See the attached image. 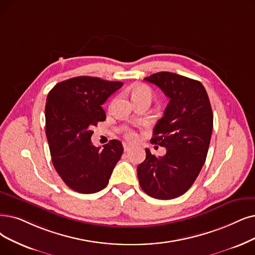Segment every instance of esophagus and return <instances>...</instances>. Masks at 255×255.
<instances>
[{
  "instance_id": "obj_1",
  "label": "esophagus",
  "mask_w": 255,
  "mask_h": 255,
  "mask_svg": "<svg viewBox=\"0 0 255 255\" xmlns=\"http://www.w3.org/2000/svg\"><path fill=\"white\" fill-rule=\"evenodd\" d=\"M130 145L129 144H128V143H124V149H125V151H128L129 149H130Z\"/></svg>"
}]
</instances>
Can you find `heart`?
Here are the masks:
<instances>
[{"instance_id": "heart-1", "label": "heart", "mask_w": 255, "mask_h": 255, "mask_svg": "<svg viewBox=\"0 0 255 255\" xmlns=\"http://www.w3.org/2000/svg\"><path fill=\"white\" fill-rule=\"evenodd\" d=\"M143 97H147V98H150L151 97V90L144 86V85H137L133 88V98L136 100V99H139V98H143ZM126 137L128 140L129 141H134L136 140L137 138V135L134 130H128L127 134H126Z\"/></svg>"}]
</instances>
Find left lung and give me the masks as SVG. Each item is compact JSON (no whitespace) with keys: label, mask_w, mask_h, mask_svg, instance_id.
Listing matches in <instances>:
<instances>
[{"label":"left lung","mask_w":255,"mask_h":255,"mask_svg":"<svg viewBox=\"0 0 255 255\" xmlns=\"http://www.w3.org/2000/svg\"><path fill=\"white\" fill-rule=\"evenodd\" d=\"M159 87L169 103L152 131L151 143L164 146L162 157L151 155L138 165L140 186L158 200L185 193L204 165L213 128V114L206 90L200 81L170 72L144 78Z\"/></svg>","instance_id":"left-lung-1"}]
</instances>
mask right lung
<instances>
[{"label":"right lung","mask_w":255,"mask_h":255,"mask_svg":"<svg viewBox=\"0 0 255 255\" xmlns=\"http://www.w3.org/2000/svg\"><path fill=\"white\" fill-rule=\"evenodd\" d=\"M122 86L121 81L78 76L60 81L47 96L46 136L52 163L66 185L77 192L104 189L124 152L118 140L103 149L91 142V129L106 120L101 106Z\"/></svg>","instance_id":"1"}]
</instances>
